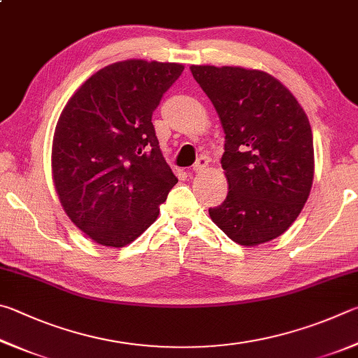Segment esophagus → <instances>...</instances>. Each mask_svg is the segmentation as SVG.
Wrapping results in <instances>:
<instances>
[{
	"instance_id": "obj_1",
	"label": "esophagus",
	"mask_w": 358,
	"mask_h": 358,
	"mask_svg": "<svg viewBox=\"0 0 358 358\" xmlns=\"http://www.w3.org/2000/svg\"><path fill=\"white\" fill-rule=\"evenodd\" d=\"M208 166H209V160L206 159V157H199V159L195 162V165H193V171L203 173Z\"/></svg>"
}]
</instances>
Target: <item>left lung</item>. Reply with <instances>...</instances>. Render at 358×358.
<instances>
[{
	"mask_svg": "<svg viewBox=\"0 0 358 358\" xmlns=\"http://www.w3.org/2000/svg\"><path fill=\"white\" fill-rule=\"evenodd\" d=\"M224 130L229 192L209 215L231 241L253 247L291 227L310 196L315 149L308 117L285 85L262 71L192 66Z\"/></svg>",
	"mask_w": 358,
	"mask_h": 358,
	"instance_id": "obj_1",
	"label": "left lung"
}]
</instances>
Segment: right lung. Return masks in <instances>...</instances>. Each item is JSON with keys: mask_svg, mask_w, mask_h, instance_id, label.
<instances>
[{"mask_svg": "<svg viewBox=\"0 0 358 358\" xmlns=\"http://www.w3.org/2000/svg\"><path fill=\"white\" fill-rule=\"evenodd\" d=\"M182 71L176 62H115L87 78L61 113L52 148L55 189L75 227L100 245L134 242L178 184L152 113Z\"/></svg>", "mask_w": 358, "mask_h": 358, "instance_id": "right-lung-1", "label": "right lung"}]
</instances>
